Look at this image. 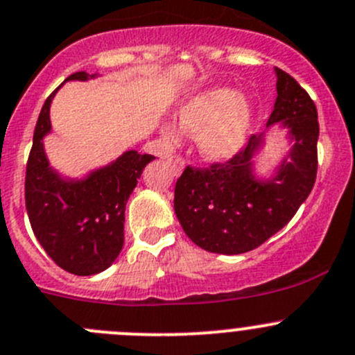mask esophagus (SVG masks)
<instances>
[{
	"label": "esophagus",
	"mask_w": 355,
	"mask_h": 355,
	"mask_svg": "<svg viewBox=\"0 0 355 355\" xmlns=\"http://www.w3.org/2000/svg\"><path fill=\"white\" fill-rule=\"evenodd\" d=\"M167 160H168V164H171L172 167H174L175 174H181V171H183V168H184L183 157H180V155H172V157H168Z\"/></svg>",
	"instance_id": "esophagus-1"
}]
</instances>
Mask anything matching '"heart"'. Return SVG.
<instances>
[{
  "label": "heart",
  "instance_id": "b5f03b06",
  "mask_svg": "<svg viewBox=\"0 0 355 355\" xmlns=\"http://www.w3.org/2000/svg\"><path fill=\"white\" fill-rule=\"evenodd\" d=\"M181 127L198 134L200 150L211 158H228L237 153L251 130L252 110L237 90L212 89L188 101L180 111ZM165 136L175 139L178 130L168 125Z\"/></svg>",
  "mask_w": 355,
  "mask_h": 355
}]
</instances>
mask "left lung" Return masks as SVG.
Instances as JSON below:
<instances>
[{
  "instance_id": "1",
  "label": "left lung",
  "mask_w": 355,
  "mask_h": 355,
  "mask_svg": "<svg viewBox=\"0 0 355 355\" xmlns=\"http://www.w3.org/2000/svg\"><path fill=\"white\" fill-rule=\"evenodd\" d=\"M277 99L270 123L284 121L295 148L268 183L251 174L261 137L251 136L228 160L188 165L175 183L174 211L184 234L204 251L242 254L284 228L306 200L317 178L319 121L312 97L291 74L275 67Z\"/></svg>"
}]
</instances>
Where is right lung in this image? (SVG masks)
Returning <instances> with one entry per match:
<instances>
[{"label": "right lung", "instance_id": "1", "mask_svg": "<svg viewBox=\"0 0 355 355\" xmlns=\"http://www.w3.org/2000/svg\"><path fill=\"white\" fill-rule=\"evenodd\" d=\"M89 78L94 74L85 71L67 76V80ZM55 92L57 89L46 97L36 121L26 165V209L36 239L55 265L74 275H94L120 254L125 204L155 157L127 151L85 181H62L49 168L42 143L50 130V103Z\"/></svg>", "mask_w": 355, "mask_h": 355}]
</instances>
